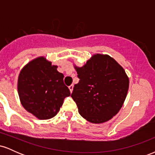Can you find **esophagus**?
I'll return each mask as SVG.
<instances>
[{"label":"esophagus","instance_id":"1","mask_svg":"<svg viewBox=\"0 0 155 155\" xmlns=\"http://www.w3.org/2000/svg\"><path fill=\"white\" fill-rule=\"evenodd\" d=\"M68 88H69V90H70L71 92H73V90H74V84L70 85V86L68 87Z\"/></svg>","mask_w":155,"mask_h":155}]
</instances>
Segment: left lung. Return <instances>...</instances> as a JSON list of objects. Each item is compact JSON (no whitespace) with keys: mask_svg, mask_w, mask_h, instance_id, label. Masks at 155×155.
<instances>
[{"mask_svg":"<svg viewBox=\"0 0 155 155\" xmlns=\"http://www.w3.org/2000/svg\"><path fill=\"white\" fill-rule=\"evenodd\" d=\"M79 83L71 94L79 113L88 122L104 123L118 113L129 88L124 68L108 54H96L82 67L74 65Z\"/></svg>","mask_w":155,"mask_h":155,"instance_id":"obj_1","label":"left lung"}]
</instances>
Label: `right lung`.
Returning a JSON list of instances; mask_svg holds the SVG:
<instances>
[{
  "label": "right lung",
  "mask_w": 155,
  "mask_h": 155,
  "mask_svg": "<svg viewBox=\"0 0 155 155\" xmlns=\"http://www.w3.org/2000/svg\"><path fill=\"white\" fill-rule=\"evenodd\" d=\"M44 57L31 60L21 70L17 81L20 102L26 111L39 120L54 117L65 97L71 95L64 75Z\"/></svg>",
  "instance_id": "obj_1"
}]
</instances>
